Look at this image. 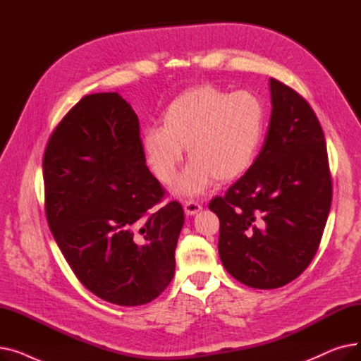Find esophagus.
Masks as SVG:
<instances>
[{"instance_id": "34e87169", "label": "esophagus", "mask_w": 361, "mask_h": 361, "mask_svg": "<svg viewBox=\"0 0 361 361\" xmlns=\"http://www.w3.org/2000/svg\"><path fill=\"white\" fill-rule=\"evenodd\" d=\"M183 207H184L185 215H190V216L196 215L197 212L202 211V206L199 203H196V202H184Z\"/></svg>"}]
</instances>
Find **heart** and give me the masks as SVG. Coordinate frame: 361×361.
Here are the masks:
<instances>
[{"label":"heart","instance_id":"b5f03b06","mask_svg":"<svg viewBox=\"0 0 361 361\" xmlns=\"http://www.w3.org/2000/svg\"><path fill=\"white\" fill-rule=\"evenodd\" d=\"M267 120V105L257 94L202 85L168 105L161 128L143 131L142 154L152 174L168 185L176 180L183 149H187L192 162L174 192L200 196L216 181H231L247 173L259 155Z\"/></svg>","mask_w":361,"mask_h":361}]
</instances>
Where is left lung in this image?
<instances>
[{
  "instance_id": "obj_1",
  "label": "left lung",
  "mask_w": 361,
  "mask_h": 361,
  "mask_svg": "<svg viewBox=\"0 0 361 361\" xmlns=\"http://www.w3.org/2000/svg\"><path fill=\"white\" fill-rule=\"evenodd\" d=\"M272 112L252 168L211 200L224 268L244 286L279 288L313 260L332 202L324 130L310 105L269 79Z\"/></svg>"
}]
</instances>
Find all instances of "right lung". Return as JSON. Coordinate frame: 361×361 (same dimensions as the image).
Instances as JSON below:
<instances>
[{
  "label": "right lung",
  "instance_id": "right-lung-1",
  "mask_svg": "<svg viewBox=\"0 0 361 361\" xmlns=\"http://www.w3.org/2000/svg\"><path fill=\"white\" fill-rule=\"evenodd\" d=\"M44 184L49 230L90 293L140 306L168 287L184 212L178 202L154 209L164 190L121 94H87L68 111L45 149Z\"/></svg>",
  "mask_w": 361,
  "mask_h": 361
}]
</instances>
